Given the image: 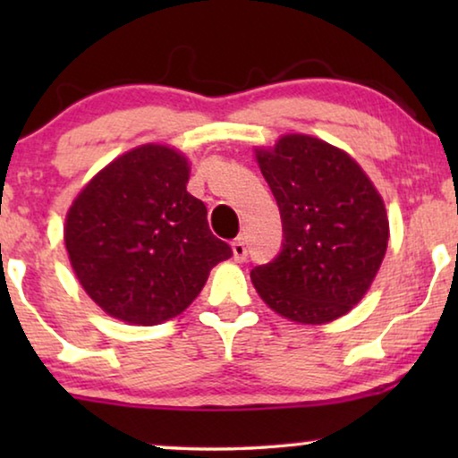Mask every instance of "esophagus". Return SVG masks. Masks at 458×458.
Segmentation results:
<instances>
[{
  "label": "esophagus",
  "mask_w": 458,
  "mask_h": 458,
  "mask_svg": "<svg viewBox=\"0 0 458 458\" xmlns=\"http://www.w3.org/2000/svg\"><path fill=\"white\" fill-rule=\"evenodd\" d=\"M231 248H233V259L237 262H243L248 259V246L246 242H243V237H237V240L231 243Z\"/></svg>",
  "instance_id": "obj_1"
}]
</instances>
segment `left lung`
<instances>
[{
  "label": "left lung",
  "mask_w": 458,
  "mask_h": 458,
  "mask_svg": "<svg viewBox=\"0 0 458 458\" xmlns=\"http://www.w3.org/2000/svg\"><path fill=\"white\" fill-rule=\"evenodd\" d=\"M256 158L284 225L279 254L254 267L256 292L298 323L346 315L386 256L384 199L346 152L317 137L285 135Z\"/></svg>",
  "instance_id": "left-lung-1"
}]
</instances>
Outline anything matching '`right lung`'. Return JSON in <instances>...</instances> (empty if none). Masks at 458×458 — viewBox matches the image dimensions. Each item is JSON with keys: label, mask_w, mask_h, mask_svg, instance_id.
I'll return each instance as SVG.
<instances>
[{"label": "right lung", "mask_w": 458, "mask_h": 458, "mask_svg": "<svg viewBox=\"0 0 458 458\" xmlns=\"http://www.w3.org/2000/svg\"><path fill=\"white\" fill-rule=\"evenodd\" d=\"M187 179L183 156L149 143L110 162L72 202L64 227L71 265L110 317L133 325L177 317L210 268L233 254L212 235Z\"/></svg>", "instance_id": "obj_1"}]
</instances>
